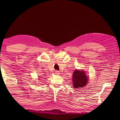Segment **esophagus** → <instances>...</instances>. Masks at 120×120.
Segmentation results:
<instances>
[{
	"label": "esophagus",
	"mask_w": 120,
	"mask_h": 120,
	"mask_svg": "<svg viewBox=\"0 0 120 120\" xmlns=\"http://www.w3.org/2000/svg\"><path fill=\"white\" fill-rule=\"evenodd\" d=\"M60 74V72L59 71H56V75H59Z\"/></svg>",
	"instance_id": "34e87169"
}]
</instances>
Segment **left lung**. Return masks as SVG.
Wrapping results in <instances>:
<instances>
[{
  "mask_svg": "<svg viewBox=\"0 0 120 120\" xmlns=\"http://www.w3.org/2000/svg\"><path fill=\"white\" fill-rule=\"evenodd\" d=\"M72 85L75 89L85 86L88 82L89 77L83 70H75L72 75Z\"/></svg>",
  "mask_w": 120,
  "mask_h": 120,
  "instance_id": "obj_1",
  "label": "left lung"
}]
</instances>
